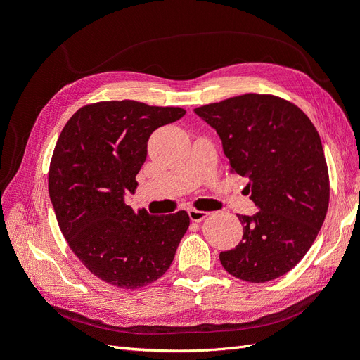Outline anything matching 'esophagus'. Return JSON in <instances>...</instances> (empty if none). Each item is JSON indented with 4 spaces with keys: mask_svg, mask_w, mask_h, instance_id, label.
I'll return each mask as SVG.
<instances>
[{
    "mask_svg": "<svg viewBox=\"0 0 360 360\" xmlns=\"http://www.w3.org/2000/svg\"><path fill=\"white\" fill-rule=\"evenodd\" d=\"M188 213H189L191 221H193V222H201V221L204 219V217L209 216V213H207V212L197 210V209H191Z\"/></svg>",
    "mask_w": 360,
    "mask_h": 360,
    "instance_id": "obj_1",
    "label": "esophagus"
}]
</instances>
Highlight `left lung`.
<instances>
[{
  "mask_svg": "<svg viewBox=\"0 0 360 360\" xmlns=\"http://www.w3.org/2000/svg\"><path fill=\"white\" fill-rule=\"evenodd\" d=\"M222 141L231 172L248 177L254 216L237 214L243 238L219 254L248 282L285 275L308 252L329 207V171L317 129L299 106L248 93L195 108Z\"/></svg>",
  "mask_w": 360,
  "mask_h": 360,
  "instance_id": "1",
  "label": "left lung"
}]
</instances>
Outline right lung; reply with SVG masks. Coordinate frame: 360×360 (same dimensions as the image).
I'll list each match as a JSON object with an SVG mask.
<instances>
[{"label":"right lung","mask_w":360,"mask_h":360,"mask_svg":"<svg viewBox=\"0 0 360 360\" xmlns=\"http://www.w3.org/2000/svg\"><path fill=\"white\" fill-rule=\"evenodd\" d=\"M186 111L135 101L97 102L76 111L61 130L49 165V197L73 254L94 276L135 290L169 269L189 228L184 210L134 212V193L150 135Z\"/></svg>","instance_id":"right-lung-1"}]
</instances>
